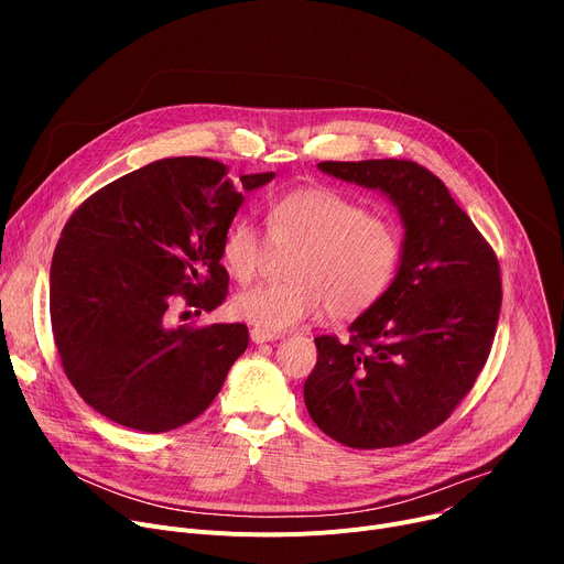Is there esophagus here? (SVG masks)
<instances>
[{
  "instance_id": "esophagus-1",
  "label": "esophagus",
  "mask_w": 564,
  "mask_h": 564,
  "mask_svg": "<svg viewBox=\"0 0 564 564\" xmlns=\"http://www.w3.org/2000/svg\"><path fill=\"white\" fill-rule=\"evenodd\" d=\"M281 338V334H272V332H262V329H251V340L256 343V345H262V343H274V340H279Z\"/></svg>"
}]
</instances>
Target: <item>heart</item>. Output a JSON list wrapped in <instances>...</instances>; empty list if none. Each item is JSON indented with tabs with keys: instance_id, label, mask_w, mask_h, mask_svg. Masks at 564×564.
<instances>
[{
	"instance_id": "heart-1",
	"label": "heart",
	"mask_w": 564,
	"mask_h": 564,
	"mask_svg": "<svg viewBox=\"0 0 564 564\" xmlns=\"http://www.w3.org/2000/svg\"><path fill=\"white\" fill-rule=\"evenodd\" d=\"M267 232L274 245H297L285 283L237 292L232 313L256 329L281 334L329 308L334 317L370 311L393 285L404 253L400 228L338 189L311 185L267 203ZM267 242L249 217H237L221 235L219 260L237 281L249 283Z\"/></svg>"
}]
</instances>
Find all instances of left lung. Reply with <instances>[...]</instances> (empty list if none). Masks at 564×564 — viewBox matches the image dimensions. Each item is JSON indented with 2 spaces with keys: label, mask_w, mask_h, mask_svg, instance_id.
<instances>
[{
  "label": "left lung",
  "mask_w": 564,
  "mask_h": 564,
  "mask_svg": "<svg viewBox=\"0 0 564 564\" xmlns=\"http://www.w3.org/2000/svg\"><path fill=\"white\" fill-rule=\"evenodd\" d=\"M317 166L387 194L404 224V253L389 292L351 322L349 340L315 338L306 409L343 446H404L448 421L487 364L502 302L498 258L425 166L409 160Z\"/></svg>",
  "instance_id": "1"
}]
</instances>
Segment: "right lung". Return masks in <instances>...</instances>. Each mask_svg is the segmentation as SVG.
Instances as JSON below:
<instances>
[{"label":"right lung","mask_w":564,"mask_h":564,"mask_svg":"<svg viewBox=\"0 0 564 564\" xmlns=\"http://www.w3.org/2000/svg\"><path fill=\"white\" fill-rule=\"evenodd\" d=\"M274 173L230 177L207 158L145 164L88 196L58 237L50 319L64 372L105 419L148 434L192 423L249 345L247 324H173L228 292L221 235L242 192Z\"/></svg>","instance_id":"obj_1"}]
</instances>
